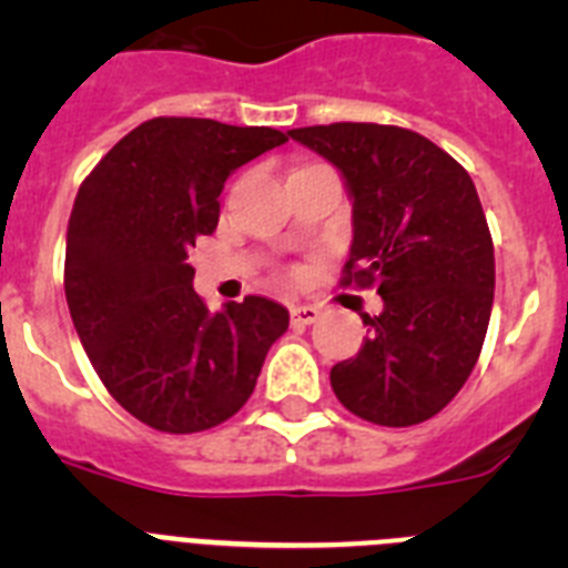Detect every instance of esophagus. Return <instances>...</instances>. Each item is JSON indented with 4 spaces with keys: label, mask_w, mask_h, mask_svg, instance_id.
<instances>
[{
    "label": "esophagus",
    "mask_w": 568,
    "mask_h": 568,
    "mask_svg": "<svg viewBox=\"0 0 568 568\" xmlns=\"http://www.w3.org/2000/svg\"><path fill=\"white\" fill-rule=\"evenodd\" d=\"M293 324H298V327H310V324H315V321L321 318V310L318 307H310V304H298V307H293Z\"/></svg>",
    "instance_id": "obj_1"
}]
</instances>
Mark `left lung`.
<instances>
[{"label": "left lung", "instance_id": "obj_1", "mask_svg": "<svg viewBox=\"0 0 568 568\" xmlns=\"http://www.w3.org/2000/svg\"><path fill=\"white\" fill-rule=\"evenodd\" d=\"M338 168L353 202L344 284L378 287L358 355L329 373L358 418L413 426L444 409L478 364L495 298V247L469 173L438 144L393 124L290 130Z\"/></svg>", "mask_w": 568, "mask_h": 568}]
</instances>
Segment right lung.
Instances as JSON below:
<instances>
[{"instance_id": "right-lung-1", "label": "right lung", "mask_w": 568, "mask_h": 568, "mask_svg": "<svg viewBox=\"0 0 568 568\" xmlns=\"http://www.w3.org/2000/svg\"><path fill=\"white\" fill-rule=\"evenodd\" d=\"M284 142L273 128L159 115L79 187L64 253L70 318L108 393L159 433L233 418L287 333V307L261 295L210 313L187 264L219 224L230 173Z\"/></svg>"}]
</instances>
